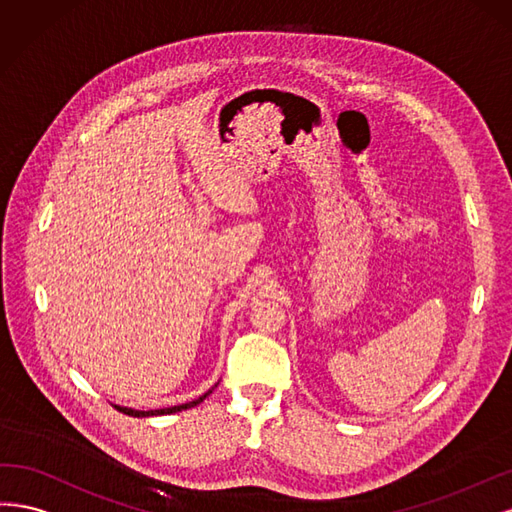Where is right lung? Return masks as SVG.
Returning a JSON list of instances; mask_svg holds the SVG:
<instances>
[{
	"instance_id": "1",
	"label": "right lung",
	"mask_w": 512,
	"mask_h": 512,
	"mask_svg": "<svg viewBox=\"0 0 512 512\" xmlns=\"http://www.w3.org/2000/svg\"><path fill=\"white\" fill-rule=\"evenodd\" d=\"M214 387H217V385H214ZM214 387H212V389H214ZM212 389H210V391H206L204 395H200V398L193 400V402H187V404H178V406H170V408H157V410H136V408L117 406V404H114V408H117L119 412H125V415H129V417H159V415H172V412L187 410V408H193V406H197V404H200V402H204V400H206V395H210V393H212Z\"/></svg>"
}]
</instances>
